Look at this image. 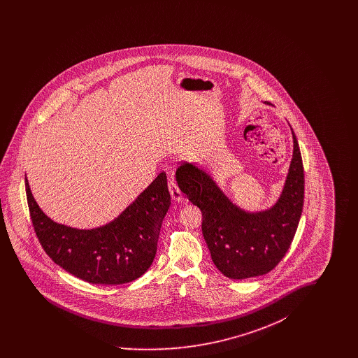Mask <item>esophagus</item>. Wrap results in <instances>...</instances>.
<instances>
[{
	"label": "esophagus",
	"mask_w": 358,
	"mask_h": 358,
	"mask_svg": "<svg viewBox=\"0 0 358 358\" xmlns=\"http://www.w3.org/2000/svg\"><path fill=\"white\" fill-rule=\"evenodd\" d=\"M168 185H169V192H171V199H173L174 201H177V203L182 201V200H184V196H182V193H181L180 187H177L176 181H174V180H171V178H169V182H168Z\"/></svg>",
	"instance_id": "1"
}]
</instances>
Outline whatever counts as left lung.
<instances>
[{"label":"left lung","instance_id":"obj_1","mask_svg":"<svg viewBox=\"0 0 358 358\" xmlns=\"http://www.w3.org/2000/svg\"><path fill=\"white\" fill-rule=\"evenodd\" d=\"M294 153L283 192L273 208L245 212L234 204L206 171L181 164L176 178L187 200L203 213V235L212 260L229 279L270 273L289 251L305 199L302 155L292 131Z\"/></svg>","mask_w":358,"mask_h":358}]
</instances>
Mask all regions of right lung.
<instances>
[{"label":"right lung","instance_id":"obj_1","mask_svg":"<svg viewBox=\"0 0 358 358\" xmlns=\"http://www.w3.org/2000/svg\"><path fill=\"white\" fill-rule=\"evenodd\" d=\"M25 190L36 236L47 255L67 273L94 285H122L136 280L152 266L171 206L165 171L114 222L95 229L53 222L34 201L27 178Z\"/></svg>","mask_w":358,"mask_h":358}]
</instances>
